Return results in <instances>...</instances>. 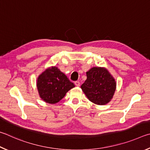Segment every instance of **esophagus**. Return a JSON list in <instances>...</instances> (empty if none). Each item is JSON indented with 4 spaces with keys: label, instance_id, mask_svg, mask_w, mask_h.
Returning <instances> with one entry per match:
<instances>
[{
    "label": "esophagus",
    "instance_id": "1",
    "mask_svg": "<svg viewBox=\"0 0 150 150\" xmlns=\"http://www.w3.org/2000/svg\"><path fill=\"white\" fill-rule=\"evenodd\" d=\"M74 84L76 85V86H77V87H79V86H80V83L79 81H76V82H74Z\"/></svg>",
    "mask_w": 150,
    "mask_h": 150
}]
</instances>
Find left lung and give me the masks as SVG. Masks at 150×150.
Here are the masks:
<instances>
[{
    "instance_id": "left-lung-1",
    "label": "left lung",
    "mask_w": 150,
    "mask_h": 150,
    "mask_svg": "<svg viewBox=\"0 0 150 150\" xmlns=\"http://www.w3.org/2000/svg\"><path fill=\"white\" fill-rule=\"evenodd\" d=\"M87 79L81 86L89 100L99 105L108 103L113 98L117 82L107 68L93 67L86 72Z\"/></svg>"
}]
</instances>
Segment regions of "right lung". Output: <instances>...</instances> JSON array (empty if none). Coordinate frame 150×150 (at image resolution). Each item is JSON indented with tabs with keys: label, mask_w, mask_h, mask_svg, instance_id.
<instances>
[{
	"label": "right lung",
	"mask_w": 150,
	"mask_h": 150,
	"mask_svg": "<svg viewBox=\"0 0 150 150\" xmlns=\"http://www.w3.org/2000/svg\"><path fill=\"white\" fill-rule=\"evenodd\" d=\"M37 88L42 100L50 104L59 102L75 86L57 67H51L37 79Z\"/></svg>",
	"instance_id": "1"
}]
</instances>
